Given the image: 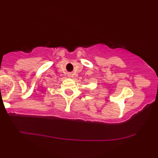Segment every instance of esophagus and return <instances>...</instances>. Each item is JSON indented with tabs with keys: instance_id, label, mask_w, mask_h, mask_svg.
<instances>
[{
	"instance_id": "34e87169",
	"label": "esophagus",
	"mask_w": 158,
	"mask_h": 158,
	"mask_svg": "<svg viewBox=\"0 0 158 158\" xmlns=\"http://www.w3.org/2000/svg\"><path fill=\"white\" fill-rule=\"evenodd\" d=\"M72 75H73V74H69V77H72Z\"/></svg>"
}]
</instances>
